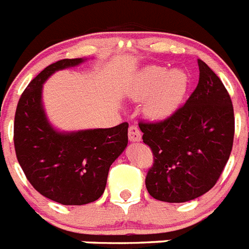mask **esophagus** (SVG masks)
<instances>
[{
	"mask_svg": "<svg viewBox=\"0 0 249 249\" xmlns=\"http://www.w3.org/2000/svg\"><path fill=\"white\" fill-rule=\"evenodd\" d=\"M128 137L129 141L130 142H139L142 139V133L139 130L137 125H131L130 128H129L128 131Z\"/></svg>",
	"mask_w": 249,
	"mask_h": 249,
	"instance_id": "obj_1",
	"label": "esophagus"
}]
</instances>
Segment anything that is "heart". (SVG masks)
<instances>
[{
    "label": "heart",
    "mask_w": 249,
    "mask_h": 249,
    "mask_svg": "<svg viewBox=\"0 0 249 249\" xmlns=\"http://www.w3.org/2000/svg\"><path fill=\"white\" fill-rule=\"evenodd\" d=\"M187 89V77L181 71L167 72L164 67L152 66L138 74L129 89L133 100H147L145 111L150 118L163 119L175 111Z\"/></svg>",
    "instance_id": "1"
}]
</instances>
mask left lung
Wrapping results in <instances>:
<instances>
[{"instance_id": "left-lung-1", "label": "left lung", "mask_w": 249, "mask_h": 249, "mask_svg": "<svg viewBox=\"0 0 249 249\" xmlns=\"http://www.w3.org/2000/svg\"><path fill=\"white\" fill-rule=\"evenodd\" d=\"M197 63L199 83L185 105L164 120L139 123L154 160L145 186L160 201L186 202L213 189L233 147L231 96L205 62Z\"/></svg>"}]
</instances>
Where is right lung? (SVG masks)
<instances>
[{"label": "right lung", "mask_w": 249, "mask_h": 249, "mask_svg": "<svg viewBox=\"0 0 249 249\" xmlns=\"http://www.w3.org/2000/svg\"><path fill=\"white\" fill-rule=\"evenodd\" d=\"M82 62V58L62 59L41 71L22 92L15 114V152L25 176L37 192L63 205L99 199L110 166L128 145V123L60 133L48 121L41 102L43 83L55 71Z\"/></svg>", "instance_id": "right-lung-1"}]
</instances>
